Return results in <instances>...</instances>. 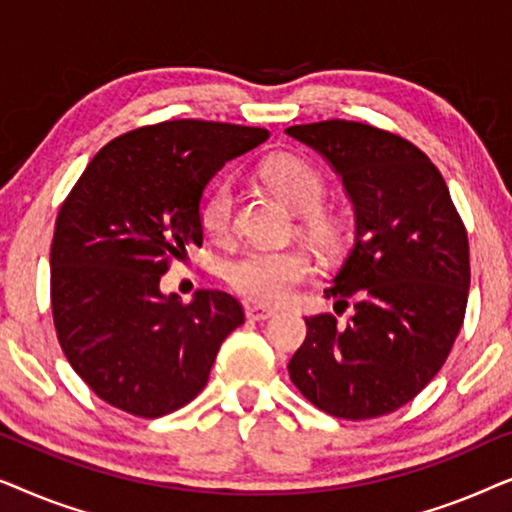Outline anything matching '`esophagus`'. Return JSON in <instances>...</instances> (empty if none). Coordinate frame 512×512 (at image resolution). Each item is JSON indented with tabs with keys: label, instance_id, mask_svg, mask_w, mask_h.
Returning a JSON list of instances; mask_svg holds the SVG:
<instances>
[{
	"label": "esophagus",
	"instance_id": "obj_1",
	"mask_svg": "<svg viewBox=\"0 0 512 512\" xmlns=\"http://www.w3.org/2000/svg\"><path fill=\"white\" fill-rule=\"evenodd\" d=\"M277 310H272V307H265V305H249L247 307V317L251 321H265L270 317H275Z\"/></svg>",
	"mask_w": 512,
	"mask_h": 512
}]
</instances>
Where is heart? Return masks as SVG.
<instances>
[{
    "label": "heart",
    "mask_w": 512,
    "mask_h": 512,
    "mask_svg": "<svg viewBox=\"0 0 512 512\" xmlns=\"http://www.w3.org/2000/svg\"><path fill=\"white\" fill-rule=\"evenodd\" d=\"M263 179L279 198L305 214V226L321 244H333L338 226L331 216L321 212L324 177L317 167L300 156H275L263 165ZM202 228L214 240H223L233 226V188L228 181L216 184L207 193L200 209ZM312 275V258L305 249L251 247L226 263V279L237 293L258 303H282L300 282Z\"/></svg>",
    "instance_id": "1"
}]
</instances>
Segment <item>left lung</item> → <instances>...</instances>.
I'll return each mask as SVG.
<instances>
[{
  "instance_id": "left-lung-1",
  "label": "left lung",
  "mask_w": 512,
  "mask_h": 512,
  "mask_svg": "<svg viewBox=\"0 0 512 512\" xmlns=\"http://www.w3.org/2000/svg\"><path fill=\"white\" fill-rule=\"evenodd\" d=\"M319 153L354 207V242L324 291L342 307L305 317L291 382L342 419L389 415L429 384L464 324L468 237L443 174L408 139L354 121L291 125Z\"/></svg>"
}]
</instances>
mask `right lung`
<instances>
[{
    "instance_id": "add662e5",
    "label": "right lung",
    "mask_w": 512,
    "mask_h": 512,
    "mask_svg": "<svg viewBox=\"0 0 512 512\" xmlns=\"http://www.w3.org/2000/svg\"><path fill=\"white\" fill-rule=\"evenodd\" d=\"M263 128L165 121L109 142L62 202L51 244V305L62 352L102 401L163 417L205 389L230 331L244 324L226 291L184 305L160 277L202 244L200 200Z\"/></svg>"
}]
</instances>
